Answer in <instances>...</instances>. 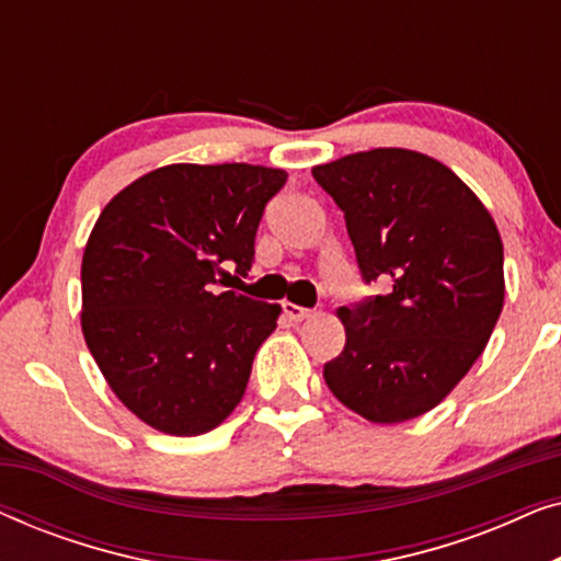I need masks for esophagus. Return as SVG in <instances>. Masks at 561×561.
Instances as JSON below:
<instances>
[{"label":"esophagus","instance_id":"esophagus-1","mask_svg":"<svg viewBox=\"0 0 561 561\" xmlns=\"http://www.w3.org/2000/svg\"><path fill=\"white\" fill-rule=\"evenodd\" d=\"M283 313H286L290 321H304V319L313 317L311 309H304V306H296V304H288V301L283 304Z\"/></svg>","mask_w":561,"mask_h":561}]
</instances>
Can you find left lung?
<instances>
[{
  "mask_svg": "<svg viewBox=\"0 0 561 561\" xmlns=\"http://www.w3.org/2000/svg\"><path fill=\"white\" fill-rule=\"evenodd\" d=\"M344 211L365 283L342 306L344 350L324 365L340 401L375 424L432 411L482 355L501 317L503 242L485 206L439 160L378 148L313 168Z\"/></svg>",
  "mask_w": 561,
  "mask_h": 561,
  "instance_id": "left-lung-1",
  "label": "left lung"
}]
</instances>
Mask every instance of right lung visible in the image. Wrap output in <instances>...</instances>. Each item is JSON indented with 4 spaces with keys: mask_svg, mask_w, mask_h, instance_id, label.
Masks as SVG:
<instances>
[{
    "mask_svg": "<svg viewBox=\"0 0 561 561\" xmlns=\"http://www.w3.org/2000/svg\"><path fill=\"white\" fill-rule=\"evenodd\" d=\"M280 168H158L104 211L83 250L81 329L99 370L145 424L173 436L219 426L248 388L280 306L221 290L255 263Z\"/></svg>",
    "mask_w": 561,
    "mask_h": 561,
    "instance_id": "obj_1",
    "label": "right lung"
}]
</instances>
